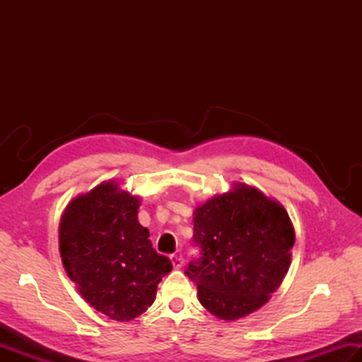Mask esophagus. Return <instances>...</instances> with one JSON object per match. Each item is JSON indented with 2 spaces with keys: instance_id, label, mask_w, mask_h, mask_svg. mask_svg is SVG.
Returning a JSON list of instances; mask_svg holds the SVG:
<instances>
[{
  "instance_id": "34e87169",
  "label": "esophagus",
  "mask_w": 362,
  "mask_h": 362,
  "mask_svg": "<svg viewBox=\"0 0 362 362\" xmlns=\"http://www.w3.org/2000/svg\"><path fill=\"white\" fill-rule=\"evenodd\" d=\"M171 261H173V266L175 269H180L183 266V257L182 255H173Z\"/></svg>"
}]
</instances>
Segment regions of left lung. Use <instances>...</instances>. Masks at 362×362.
<instances>
[{"label":"left lung","mask_w":362,"mask_h":362,"mask_svg":"<svg viewBox=\"0 0 362 362\" xmlns=\"http://www.w3.org/2000/svg\"><path fill=\"white\" fill-rule=\"evenodd\" d=\"M201 258L185 274L205 310L238 320L259 310L279 289L291 264L296 233L284 206L259 189L236 183L194 210Z\"/></svg>","instance_id":"obj_1"}]
</instances>
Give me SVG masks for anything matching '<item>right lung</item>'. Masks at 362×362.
Returning a JSON list of instances; mask_svg holds the SVG:
<instances>
[{
	"mask_svg": "<svg viewBox=\"0 0 362 362\" xmlns=\"http://www.w3.org/2000/svg\"><path fill=\"white\" fill-rule=\"evenodd\" d=\"M140 197L103 182L66 205L59 250L68 276L96 311L118 322L140 316L153 303L157 284L173 271L138 222Z\"/></svg>",
	"mask_w": 362,
	"mask_h": 362,
	"instance_id": "add662e5",
	"label": "right lung"
}]
</instances>
